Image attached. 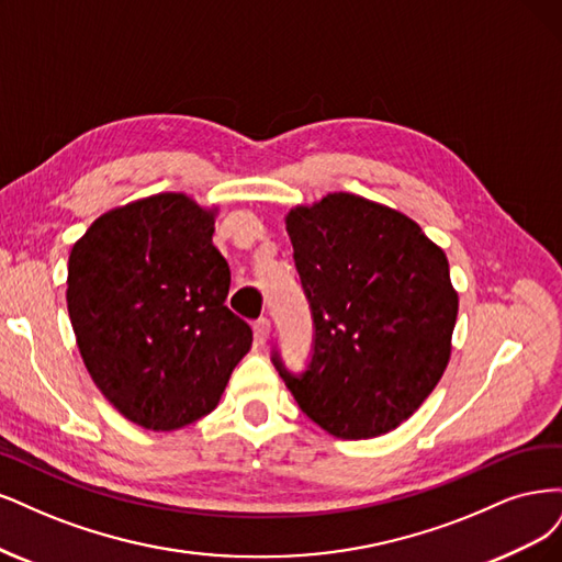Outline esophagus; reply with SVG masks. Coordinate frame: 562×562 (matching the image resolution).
Returning <instances> with one entry per match:
<instances>
[{
	"mask_svg": "<svg viewBox=\"0 0 562 562\" xmlns=\"http://www.w3.org/2000/svg\"><path fill=\"white\" fill-rule=\"evenodd\" d=\"M268 336H270V319L261 317V319L255 322V338H257L259 346H263V342L268 340Z\"/></svg>",
	"mask_w": 562,
	"mask_h": 562,
	"instance_id": "34e87169",
	"label": "esophagus"
}]
</instances>
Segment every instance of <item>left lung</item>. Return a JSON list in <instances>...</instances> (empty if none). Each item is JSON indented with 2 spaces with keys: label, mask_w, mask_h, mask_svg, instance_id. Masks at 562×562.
<instances>
[{
  "label": "left lung",
  "mask_w": 562,
  "mask_h": 562,
  "mask_svg": "<svg viewBox=\"0 0 562 562\" xmlns=\"http://www.w3.org/2000/svg\"><path fill=\"white\" fill-rule=\"evenodd\" d=\"M313 311L311 364H273L301 411L338 439H371L420 408L450 359L458 292L443 249L406 214L329 193L286 214Z\"/></svg>",
  "instance_id": "left-lung-1"
}]
</instances>
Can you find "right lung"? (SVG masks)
<instances>
[{
    "label": "right lung",
    "instance_id": "right-lung-1",
    "mask_svg": "<svg viewBox=\"0 0 562 562\" xmlns=\"http://www.w3.org/2000/svg\"><path fill=\"white\" fill-rule=\"evenodd\" d=\"M216 207L156 193L114 207L71 247L67 311L83 364L121 415L154 431L216 408L251 348L226 303L231 270L212 245Z\"/></svg>",
    "mask_w": 562,
    "mask_h": 562
}]
</instances>
